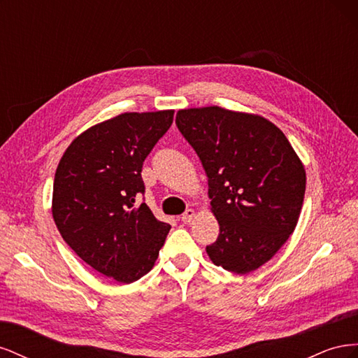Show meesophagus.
Returning a JSON list of instances; mask_svg holds the SVG:
<instances>
[{"mask_svg": "<svg viewBox=\"0 0 358 358\" xmlns=\"http://www.w3.org/2000/svg\"><path fill=\"white\" fill-rule=\"evenodd\" d=\"M194 215H196V212H194V209H188V210H185V212L182 213L180 220H182V222H183V224H188V222H191V221H192Z\"/></svg>", "mask_w": 358, "mask_h": 358, "instance_id": "obj_1", "label": "esophagus"}]
</instances>
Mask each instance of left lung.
<instances>
[{
  "instance_id": "obj_1",
  "label": "left lung",
  "mask_w": 358,
  "mask_h": 358,
  "mask_svg": "<svg viewBox=\"0 0 358 358\" xmlns=\"http://www.w3.org/2000/svg\"><path fill=\"white\" fill-rule=\"evenodd\" d=\"M176 125L201 161L220 224L206 252L229 272L257 270L296 229L305 167L285 134L263 116L210 106L179 110Z\"/></svg>"
}]
</instances>
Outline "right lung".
<instances>
[{"mask_svg": "<svg viewBox=\"0 0 358 358\" xmlns=\"http://www.w3.org/2000/svg\"><path fill=\"white\" fill-rule=\"evenodd\" d=\"M173 110L122 113L76 137L53 180L52 215L86 264L121 284L154 267L170 231L146 203L143 161L173 122Z\"/></svg>", "mask_w": 358, "mask_h": 358, "instance_id": "obj_1", "label": "right lung"}]
</instances>
